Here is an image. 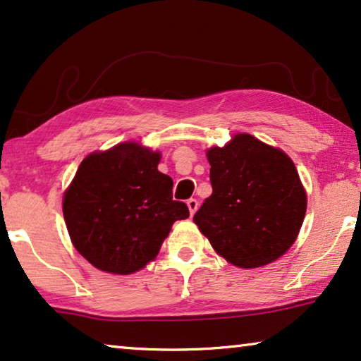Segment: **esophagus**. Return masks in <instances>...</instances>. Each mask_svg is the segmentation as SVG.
Returning a JSON list of instances; mask_svg holds the SVG:
<instances>
[{"instance_id":"34e87169","label":"esophagus","mask_w":361,"mask_h":361,"mask_svg":"<svg viewBox=\"0 0 361 361\" xmlns=\"http://www.w3.org/2000/svg\"><path fill=\"white\" fill-rule=\"evenodd\" d=\"M186 204H188V209H190V214L195 215V212L197 211V207H199V202L196 201V199L191 197V199H188Z\"/></svg>"}]
</instances>
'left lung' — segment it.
Returning a JSON list of instances; mask_svg holds the SVG:
<instances>
[{
	"label": "left lung",
	"instance_id": "8db88e82",
	"mask_svg": "<svg viewBox=\"0 0 361 361\" xmlns=\"http://www.w3.org/2000/svg\"><path fill=\"white\" fill-rule=\"evenodd\" d=\"M212 195L195 224L230 264L261 267L285 255L306 214V192L292 159L251 134L207 150Z\"/></svg>",
	"mask_w": 361,
	"mask_h": 361
}]
</instances>
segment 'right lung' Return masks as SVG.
Returning <instances> with one entry per match:
<instances>
[{
    "label": "right lung",
    "instance_id": "right-lung-1",
    "mask_svg": "<svg viewBox=\"0 0 361 361\" xmlns=\"http://www.w3.org/2000/svg\"><path fill=\"white\" fill-rule=\"evenodd\" d=\"M160 152L123 142L80 162L64 192L71 241L94 267L133 274L157 256L176 220L190 217L173 201V181L157 170Z\"/></svg>",
    "mask_w": 361,
    "mask_h": 361
}]
</instances>
